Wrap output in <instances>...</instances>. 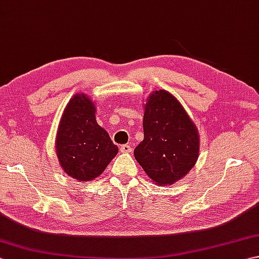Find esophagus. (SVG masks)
I'll return each instance as SVG.
<instances>
[{"instance_id": "34e87169", "label": "esophagus", "mask_w": 259, "mask_h": 259, "mask_svg": "<svg viewBox=\"0 0 259 259\" xmlns=\"http://www.w3.org/2000/svg\"><path fill=\"white\" fill-rule=\"evenodd\" d=\"M120 151L122 153H129V152H131V146L130 145H122L120 147Z\"/></svg>"}]
</instances>
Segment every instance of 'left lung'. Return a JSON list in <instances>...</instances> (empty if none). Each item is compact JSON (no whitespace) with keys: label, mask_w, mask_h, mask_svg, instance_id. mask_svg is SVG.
I'll return each instance as SVG.
<instances>
[{"label":"left lung","mask_w":259,"mask_h":259,"mask_svg":"<svg viewBox=\"0 0 259 259\" xmlns=\"http://www.w3.org/2000/svg\"><path fill=\"white\" fill-rule=\"evenodd\" d=\"M144 140L135 158L156 185H172L190 171L199 155L195 123L171 93L153 91L145 104Z\"/></svg>","instance_id":"left-lung-1"}]
</instances>
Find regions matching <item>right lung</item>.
I'll list each match as a JSON object with an SVG mask.
<instances>
[{"label": "right lung", "mask_w": 259, "mask_h": 259, "mask_svg": "<svg viewBox=\"0 0 259 259\" xmlns=\"http://www.w3.org/2000/svg\"><path fill=\"white\" fill-rule=\"evenodd\" d=\"M95 106L83 93L73 96L64 109L57 133L60 166L81 183L99 177L119 150L107 131L97 123Z\"/></svg>", "instance_id": "add662e5"}]
</instances>
